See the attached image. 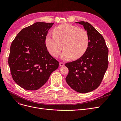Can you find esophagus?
Wrapping results in <instances>:
<instances>
[{"label": "esophagus", "mask_w": 121, "mask_h": 121, "mask_svg": "<svg viewBox=\"0 0 121 121\" xmlns=\"http://www.w3.org/2000/svg\"><path fill=\"white\" fill-rule=\"evenodd\" d=\"M60 67H63L65 65V64L64 63H63V62H60Z\"/></svg>", "instance_id": "esophagus-1"}]
</instances>
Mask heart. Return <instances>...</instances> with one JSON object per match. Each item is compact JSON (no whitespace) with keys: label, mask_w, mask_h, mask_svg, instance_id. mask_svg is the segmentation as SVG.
Returning <instances> with one entry per match:
<instances>
[{"label":"heart","mask_w":121,"mask_h":121,"mask_svg":"<svg viewBox=\"0 0 121 121\" xmlns=\"http://www.w3.org/2000/svg\"><path fill=\"white\" fill-rule=\"evenodd\" d=\"M53 33L54 35L46 36L45 44L48 52L54 57H57L64 48L62 59L67 60L72 57L77 59L83 56L88 47L87 32L75 26L61 24L54 29Z\"/></svg>","instance_id":"obj_1"}]
</instances>
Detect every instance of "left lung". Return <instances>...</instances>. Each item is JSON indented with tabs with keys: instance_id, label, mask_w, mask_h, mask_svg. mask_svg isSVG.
<instances>
[{
	"instance_id": "obj_1",
	"label": "left lung",
	"mask_w": 121,
	"mask_h": 121,
	"mask_svg": "<svg viewBox=\"0 0 121 121\" xmlns=\"http://www.w3.org/2000/svg\"><path fill=\"white\" fill-rule=\"evenodd\" d=\"M76 23L83 25L87 31L89 46L82 56L65 64L69 69L65 80L73 90L85 93L100 85L108 68V49L103 36L92 25L84 21Z\"/></svg>"
}]
</instances>
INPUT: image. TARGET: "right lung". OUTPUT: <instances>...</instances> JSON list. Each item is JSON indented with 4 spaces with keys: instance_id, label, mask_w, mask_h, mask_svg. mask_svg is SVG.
I'll use <instances>...</instances> for the list:
<instances>
[{
    "instance_id": "obj_1",
    "label": "right lung",
    "mask_w": 121,
    "mask_h": 121,
    "mask_svg": "<svg viewBox=\"0 0 121 121\" xmlns=\"http://www.w3.org/2000/svg\"><path fill=\"white\" fill-rule=\"evenodd\" d=\"M53 24L36 22L25 28L11 44L9 57L11 74L14 82L26 90L39 89L59 65L45 44L48 31Z\"/></svg>"
}]
</instances>
